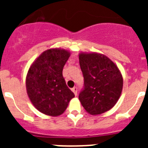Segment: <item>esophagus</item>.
Listing matches in <instances>:
<instances>
[{
  "label": "esophagus",
  "instance_id": "esophagus-1",
  "mask_svg": "<svg viewBox=\"0 0 148 148\" xmlns=\"http://www.w3.org/2000/svg\"><path fill=\"white\" fill-rule=\"evenodd\" d=\"M72 91L74 92L75 95H77V92H78V88L76 87H74L73 89H72Z\"/></svg>",
  "mask_w": 148,
  "mask_h": 148
}]
</instances>
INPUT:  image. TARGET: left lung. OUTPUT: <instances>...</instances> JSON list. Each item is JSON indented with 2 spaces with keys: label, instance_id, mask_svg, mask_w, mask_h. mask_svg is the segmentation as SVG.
<instances>
[{
  "label": "left lung",
  "instance_id": "1",
  "mask_svg": "<svg viewBox=\"0 0 148 148\" xmlns=\"http://www.w3.org/2000/svg\"><path fill=\"white\" fill-rule=\"evenodd\" d=\"M79 64L84 79V87L78 95L81 104L91 115L110 110L122 91L123 78L118 66L97 53H81Z\"/></svg>",
  "mask_w": 148,
  "mask_h": 148
}]
</instances>
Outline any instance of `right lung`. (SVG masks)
Masks as SVG:
<instances>
[{"label":"right lung","instance_id":"add662e5","mask_svg":"<svg viewBox=\"0 0 148 148\" xmlns=\"http://www.w3.org/2000/svg\"><path fill=\"white\" fill-rule=\"evenodd\" d=\"M70 53L61 48L44 51L34 61L26 78L27 92L33 106L50 116L62 114L75 95L66 86L62 71Z\"/></svg>","mask_w":148,"mask_h":148}]
</instances>
